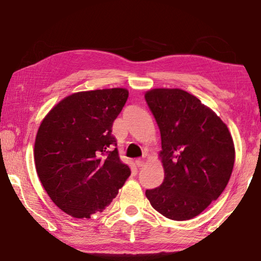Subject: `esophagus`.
Instances as JSON below:
<instances>
[{
	"mask_svg": "<svg viewBox=\"0 0 261 261\" xmlns=\"http://www.w3.org/2000/svg\"><path fill=\"white\" fill-rule=\"evenodd\" d=\"M135 163H136V166L138 167V168H140V167H143V166H144V161L141 160V159H137V160L135 161Z\"/></svg>",
	"mask_w": 261,
	"mask_h": 261,
	"instance_id": "obj_1",
	"label": "esophagus"
}]
</instances>
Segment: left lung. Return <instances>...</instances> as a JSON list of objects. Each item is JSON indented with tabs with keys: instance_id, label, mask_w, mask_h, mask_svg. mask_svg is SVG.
I'll list each match as a JSON object with an SVG mask.
<instances>
[{
	"instance_id": "1",
	"label": "left lung",
	"mask_w": 261,
	"mask_h": 261,
	"mask_svg": "<svg viewBox=\"0 0 261 261\" xmlns=\"http://www.w3.org/2000/svg\"><path fill=\"white\" fill-rule=\"evenodd\" d=\"M145 100L160 129L165 169L162 184L146 197L166 218L190 220L227 187L235 162L231 135L213 110L179 88H154Z\"/></svg>"
}]
</instances>
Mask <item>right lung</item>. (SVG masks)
I'll list each match as a JSON object with an SVG mask.
<instances>
[{"instance_id":"add662e5","label":"right lung","mask_w":261,"mask_h":261,"mask_svg":"<svg viewBox=\"0 0 261 261\" xmlns=\"http://www.w3.org/2000/svg\"><path fill=\"white\" fill-rule=\"evenodd\" d=\"M127 96L125 88L73 93L39 126L34 144L38 176L53 202L73 218L90 219L102 212L131 174L112 135Z\"/></svg>"}]
</instances>
